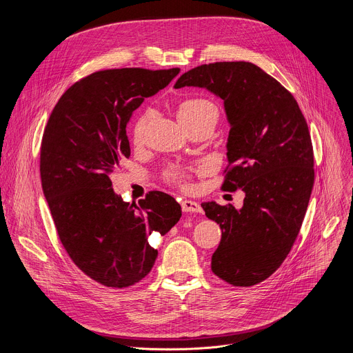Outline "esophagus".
<instances>
[{
    "instance_id": "34e87169",
    "label": "esophagus",
    "mask_w": 353,
    "mask_h": 353,
    "mask_svg": "<svg viewBox=\"0 0 353 353\" xmlns=\"http://www.w3.org/2000/svg\"><path fill=\"white\" fill-rule=\"evenodd\" d=\"M181 210L183 212H201L203 210H201L199 204L195 203V201H191V199H183L181 201Z\"/></svg>"
}]
</instances>
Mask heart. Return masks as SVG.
<instances>
[{
  "mask_svg": "<svg viewBox=\"0 0 353 353\" xmlns=\"http://www.w3.org/2000/svg\"><path fill=\"white\" fill-rule=\"evenodd\" d=\"M154 110L148 109L146 112H143V114L138 119V121L135 123L134 127V141L139 142L143 137V132L149 124V121L154 119ZM177 117L180 120V123L184 127H188L192 123L205 120V119H211L216 123L218 119V108L210 102L207 99H201V97H192V99H185L179 105L177 108ZM169 176L174 180L179 179V173L177 170H172L169 173Z\"/></svg>",
  "mask_w": 353,
  "mask_h": 353,
  "instance_id": "b5f03b06",
  "label": "heart"
}]
</instances>
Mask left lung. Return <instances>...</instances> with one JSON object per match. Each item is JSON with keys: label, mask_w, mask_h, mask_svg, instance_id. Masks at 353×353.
<instances>
[{"label": "left lung", "mask_w": 353, "mask_h": 353, "mask_svg": "<svg viewBox=\"0 0 353 353\" xmlns=\"http://www.w3.org/2000/svg\"><path fill=\"white\" fill-rule=\"evenodd\" d=\"M204 88L223 100L229 123L222 188H241L243 207L203 203L222 229L212 272L234 286H253L283 263L299 234L314 184L313 146L299 105L276 79L245 63L204 64L174 88Z\"/></svg>", "instance_id": "left-lung-1"}]
</instances>
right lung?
Segmentation results:
<instances>
[{"label": "right lung", "instance_id": "1", "mask_svg": "<svg viewBox=\"0 0 353 353\" xmlns=\"http://www.w3.org/2000/svg\"><path fill=\"white\" fill-rule=\"evenodd\" d=\"M179 72H94L61 96L44 130L41 187L60 240L75 265L105 286L145 278L158 257L149 236H165L181 216L180 204L162 191L146 194L139 207L124 203L110 179L131 154L125 128L134 110Z\"/></svg>", "mask_w": 353, "mask_h": 353}]
</instances>
